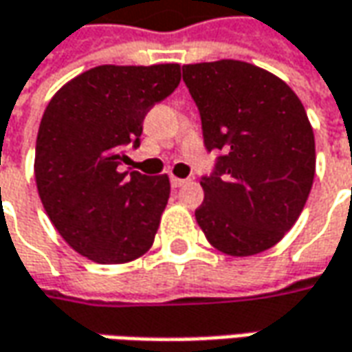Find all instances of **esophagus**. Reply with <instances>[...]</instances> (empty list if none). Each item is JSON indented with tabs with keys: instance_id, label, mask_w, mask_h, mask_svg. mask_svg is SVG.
<instances>
[{
	"instance_id": "obj_1",
	"label": "esophagus",
	"mask_w": 352,
	"mask_h": 352,
	"mask_svg": "<svg viewBox=\"0 0 352 352\" xmlns=\"http://www.w3.org/2000/svg\"><path fill=\"white\" fill-rule=\"evenodd\" d=\"M187 183H188L187 179H179V177H171V187L179 188V187H183V185H187Z\"/></svg>"
}]
</instances>
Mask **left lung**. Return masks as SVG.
Here are the masks:
<instances>
[{
  "label": "left lung",
  "mask_w": 352,
  "mask_h": 352,
  "mask_svg": "<svg viewBox=\"0 0 352 352\" xmlns=\"http://www.w3.org/2000/svg\"><path fill=\"white\" fill-rule=\"evenodd\" d=\"M206 150H222L202 177L195 210L210 245L234 257L276 245L296 224L316 175V142L298 95L274 74L239 60L183 66Z\"/></svg>",
  "instance_id": "left-lung-1"
}]
</instances>
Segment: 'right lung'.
<instances>
[{
  "label": "right lung",
  "mask_w": 352,
  "mask_h": 352,
  "mask_svg": "<svg viewBox=\"0 0 352 352\" xmlns=\"http://www.w3.org/2000/svg\"><path fill=\"white\" fill-rule=\"evenodd\" d=\"M179 64L97 66L60 87L44 111L34 179L50 222L79 255L120 265L152 248L169 177L122 171L153 104L175 91Z\"/></svg>",
  "instance_id": "add662e5"
}]
</instances>
